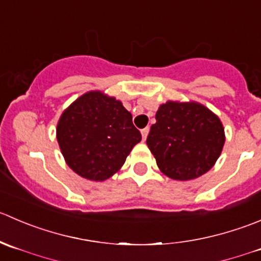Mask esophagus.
Returning <instances> with one entry per match:
<instances>
[{
	"mask_svg": "<svg viewBox=\"0 0 261 261\" xmlns=\"http://www.w3.org/2000/svg\"><path fill=\"white\" fill-rule=\"evenodd\" d=\"M148 132H149V128H148V127H146V128H144V129H142V130H141V133H142V138H143V141H146L147 136H148Z\"/></svg>",
	"mask_w": 261,
	"mask_h": 261,
	"instance_id": "obj_1",
	"label": "esophagus"
}]
</instances>
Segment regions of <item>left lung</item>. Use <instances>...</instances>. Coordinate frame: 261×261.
<instances>
[{"label": "left lung", "instance_id": "obj_1", "mask_svg": "<svg viewBox=\"0 0 261 261\" xmlns=\"http://www.w3.org/2000/svg\"><path fill=\"white\" fill-rule=\"evenodd\" d=\"M221 119L197 101L160 105L147 146L162 174L170 179H197L215 166L223 148Z\"/></svg>", "mask_w": 261, "mask_h": 261}]
</instances>
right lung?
I'll use <instances>...</instances> for the list:
<instances>
[{
    "label": "right lung",
    "instance_id": "obj_1",
    "mask_svg": "<svg viewBox=\"0 0 261 261\" xmlns=\"http://www.w3.org/2000/svg\"><path fill=\"white\" fill-rule=\"evenodd\" d=\"M141 139L122 101L97 90L74 100L57 124L66 164L92 181H104L119 171Z\"/></svg>",
    "mask_w": 261,
    "mask_h": 261
}]
</instances>
